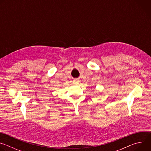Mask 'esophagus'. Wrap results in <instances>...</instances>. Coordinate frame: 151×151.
Wrapping results in <instances>:
<instances>
[{
	"label": "esophagus",
	"instance_id": "esophagus-1",
	"mask_svg": "<svg viewBox=\"0 0 151 151\" xmlns=\"http://www.w3.org/2000/svg\"><path fill=\"white\" fill-rule=\"evenodd\" d=\"M73 83H74V84H76V85H77V84H78L79 83V80H74L73 81Z\"/></svg>",
	"mask_w": 151,
	"mask_h": 151
}]
</instances>
